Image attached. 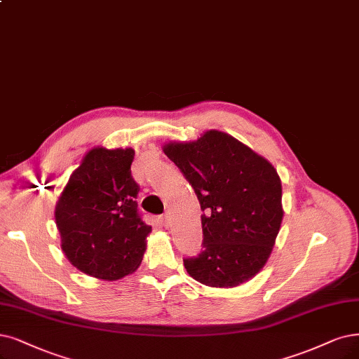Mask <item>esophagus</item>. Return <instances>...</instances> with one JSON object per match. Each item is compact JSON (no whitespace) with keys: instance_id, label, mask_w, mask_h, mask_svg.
Instances as JSON below:
<instances>
[{"instance_id":"1","label":"esophagus","mask_w":359,"mask_h":359,"mask_svg":"<svg viewBox=\"0 0 359 359\" xmlns=\"http://www.w3.org/2000/svg\"><path fill=\"white\" fill-rule=\"evenodd\" d=\"M163 224L165 228H170V224H171V219H170V215L168 213H165L164 216H163Z\"/></svg>"}]
</instances>
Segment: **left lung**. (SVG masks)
<instances>
[{
	"mask_svg": "<svg viewBox=\"0 0 359 359\" xmlns=\"http://www.w3.org/2000/svg\"><path fill=\"white\" fill-rule=\"evenodd\" d=\"M164 154L194 188L203 213V251L183 259L208 287L251 280L268 262L284 216L273 165L228 133L208 130L194 142H170Z\"/></svg>",
	"mask_w": 359,
	"mask_h": 359,
	"instance_id": "obj_1",
	"label": "left lung"
}]
</instances>
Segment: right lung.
<instances>
[{"instance_id":"right-lung-1","label":"right lung","mask_w":359,"mask_h":359,"mask_svg":"<svg viewBox=\"0 0 359 359\" xmlns=\"http://www.w3.org/2000/svg\"><path fill=\"white\" fill-rule=\"evenodd\" d=\"M135 151L90 149L59 196L55 219L65 256L90 276L116 281L135 272L152 231L137 210Z\"/></svg>"}]
</instances>
